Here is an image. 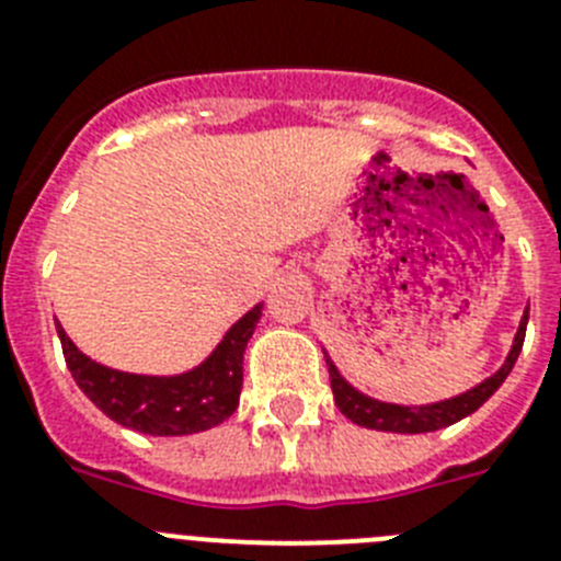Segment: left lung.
<instances>
[{
    "instance_id": "left-lung-1",
    "label": "left lung",
    "mask_w": 561,
    "mask_h": 561,
    "mask_svg": "<svg viewBox=\"0 0 561 561\" xmlns=\"http://www.w3.org/2000/svg\"><path fill=\"white\" fill-rule=\"evenodd\" d=\"M525 325H528V311H525L523 323H519L517 336H514L512 354L505 359L503 368L497 370L494 376H489L485 381H480L478 388H472L469 393H460L455 399L438 401V404H424V408H401V404H385V401L368 399L365 393L354 390L348 381L342 379L340 370L334 368V362L325 356V365H329V379H331V390H334V401L340 413L345 419H351L359 427L368 430H381V433H433V430L449 427L455 421L466 419L469 413L483 404L494 390L500 388L505 381V376L512 374L514 362H517L519 351H523L525 342Z\"/></svg>"
}]
</instances>
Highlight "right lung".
Instances as JSON below:
<instances>
[{"mask_svg": "<svg viewBox=\"0 0 561 561\" xmlns=\"http://www.w3.org/2000/svg\"><path fill=\"white\" fill-rule=\"evenodd\" d=\"M264 304L247 311L199 368L182 376H137L103 368L56 323L64 359L78 388L112 421L146 435H193L230 419L244 381V348Z\"/></svg>", "mask_w": 561, "mask_h": 561, "instance_id": "obj_1", "label": "right lung"}]
</instances>
